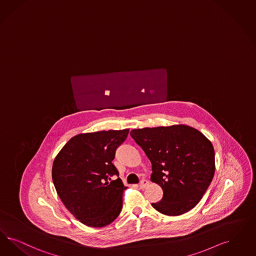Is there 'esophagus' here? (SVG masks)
Instances as JSON below:
<instances>
[{"label":"esophagus","mask_w":256,"mask_h":256,"mask_svg":"<svg viewBox=\"0 0 256 256\" xmlns=\"http://www.w3.org/2000/svg\"><path fill=\"white\" fill-rule=\"evenodd\" d=\"M148 184H150V182L148 180H142L139 186H140L141 189H144V188H146L148 186Z\"/></svg>","instance_id":"esophagus-1"}]
</instances>
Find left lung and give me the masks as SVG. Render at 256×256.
<instances>
[{"label": "left lung", "mask_w": 256, "mask_h": 256, "mask_svg": "<svg viewBox=\"0 0 256 256\" xmlns=\"http://www.w3.org/2000/svg\"><path fill=\"white\" fill-rule=\"evenodd\" d=\"M130 135L151 162V182L164 191L162 200L152 207L169 216L193 209L214 174L211 141L186 124L136 128Z\"/></svg>", "instance_id": "1"}]
</instances>
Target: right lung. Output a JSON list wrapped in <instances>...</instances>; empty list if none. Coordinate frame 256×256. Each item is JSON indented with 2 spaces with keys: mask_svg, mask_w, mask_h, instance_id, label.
Here are the masks:
<instances>
[{
  "mask_svg": "<svg viewBox=\"0 0 256 256\" xmlns=\"http://www.w3.org/2000/svg\"><path fill=\"white\" fill-rule=\"evenodd\" d=\"M130 130L80 133L70 138L56 156L52 178L65 207L88 227L110 224L123 206L126 189L117 178L112 164L115 150L128 137Z\"/></svg>",
  "mask_w": 256,
  "mask_h": 256,
  "instance_id": "1",
  "label": "right lung"
}]
</instances>
